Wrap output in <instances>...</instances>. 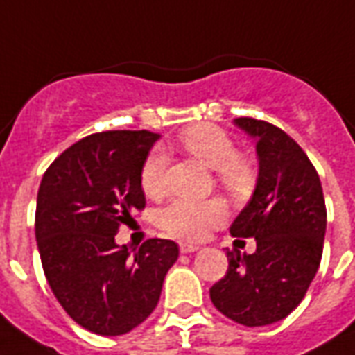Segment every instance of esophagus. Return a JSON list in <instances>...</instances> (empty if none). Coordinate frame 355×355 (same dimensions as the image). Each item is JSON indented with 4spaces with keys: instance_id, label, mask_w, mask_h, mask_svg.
Here are the masks:
<instances>
[{
    "instance_id": "esophagus-1",
    "label": "esophagus",
    "mask_w": 355,
    "mask_h": 355,
    "mask_svg": "<svg viewBox=\"0 0 355 355\" xmlns=\"http://www.w3.org/2000/svg\"><path fill=\"white\" fill-rule=\"evenodd\" d=\"M198 250H200V248L195 244H180L181 253H195V252H198Z\"/></svg>"
}]
</instances>
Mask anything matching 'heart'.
Instances as JSON below:
<instances>
[{"mask_svg":"<svg viewBox=\"0 0 355 355\" xmlns=\"http://www.w3.org/2000/svg\"><path fill=\"white\" fill-rule=\"evenodd\" d=\"M181 146L204 166L217 170V180L225 191L234 196L250 193L255 181V170L252 162L236 155V146L229 134L221 128L200 124L181 134ZM168 157L162 149H155L141 168V189L147 196H160L164 191ZM227 208L216 198L209 200H189L175 198L160 209V227L183 240H200L208 229L223 223Z\"/></svg>","mask_w":355,"mask_h":355,"instance_id":"1","label":"heart"}]
</instances>
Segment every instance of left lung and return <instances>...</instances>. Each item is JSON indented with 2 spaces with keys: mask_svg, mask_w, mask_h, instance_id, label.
<instances>
[{
  "mask_svg": "<svg viewBox=\"0 0 355 355\" xmlns=\"http://www.w3.org/2000/svg\"><path fill=\"white\" fill-rule=\"evenodd\" d=\"M234 126L255 141L257 183L231 234L255 238L253 253L227 252L225 278L209 289L221 314L263 327L291 314L320 268L327 211L320 175L299 144L265 121L240 117Z\"/></svg>",
  "mask_w": 355,
  "mask_h": 355,
  "instance_id": "left-lung-1",
  "label": "left lung"
}]
</instances>
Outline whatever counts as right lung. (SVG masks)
I'll list each match as a JSON object with an SVG mask.
<instances>
[{
	"mask_svg": "<svg viewBox=\"0 0 355 355\" xmlns=\"http://www.w3.org/2000/svg\"><path fill=\"white\" fill-rule=\"evenodd\" d=\"M147 130L92 134L49 166L37 193L35 240L46 282L69 318L90 333L124 335L151 314L180 255L151 238L138 252L115 242L146 206L141 168L159 139Z\"/></svg>",
	"mask_w": 355,
	"mask_h": 355,
	"instance_id": "right-lung-1",
	"label": "right lung"
}]
</instances>
